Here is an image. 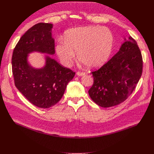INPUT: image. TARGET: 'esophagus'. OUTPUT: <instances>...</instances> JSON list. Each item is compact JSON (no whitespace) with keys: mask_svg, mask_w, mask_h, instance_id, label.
<instances>
[{"mask_svg":"<svg viewBox=\"0 0 154 154\" xmlns=\"http://www.w3.org/2000/svg\"><path fill=\"white\" fill-rule=\"evenodd\" d=\"M85 72H79V71H78L77 72H76V74L78 76H83V75H85Z\"/></svg>","mask_w":154,"mask_h":154,"instance_id":"34e87169","label":"esophagus"}]
</instances>
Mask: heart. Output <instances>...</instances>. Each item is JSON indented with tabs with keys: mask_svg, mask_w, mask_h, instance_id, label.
I'll return each instance as SVG.
<instances>
[{
	"mask_svg": "<svg viewBox=\"0 0 154 154\" xmlns=\"http://www.w3.org/2000/svg\"><path fill=\"white\" fill-rule=\"evenodd\" d=\"M60 40L56 51L60 62L70 67L76 58L89 68H97L109 59L114 43V35L106 27L87 26L68 31Z\"/></svg>",
	"mask_w": 154,
	"mask_h": 154,
	"instance_id": "obj_1",
	"label": "heart"
}]
</instances>
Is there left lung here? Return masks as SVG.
I'll return each instance as SVG.
<instances>
[{
    "label": "left lung",
    "mask_w": 154,
    "mask_h": 154,
    "mask_svg": "<svg viewBox=\"0 0 154 154\" xmlns=\"http://www.w3.org/2000/svg\"><path fill=\"white\" fill-rule=\"evenodd\" d=\"M143 72V58L131 36L118 52L98 70L92 72L94 83L88 91L91 98L101 107L122 103L136 88Z\"/></svg>",
    "instance_id": "1"
}]
</instances>
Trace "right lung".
Segmentation results:
<instances>
[{
	"instance_id": "obj_1",
	"label": "right lung",
	"mask_w": 154,
	"mask_h": 154,
	"mask_svg": "<svg viewBox=\"0 0 154 154\" xmlns=\"http://www.w3.org/2000/svg\"><path fill=\"white\" fill-rule=\"evenodd\" d=\"M52 28V24L42 22L31 27L18 42L11 59L16 87L32 104L43 109L53 106L61 100L68 83L75 75L49 55L45 56V64L40 69L28 63L31 53H55Z\"/></svg>"
}]
</instances>
